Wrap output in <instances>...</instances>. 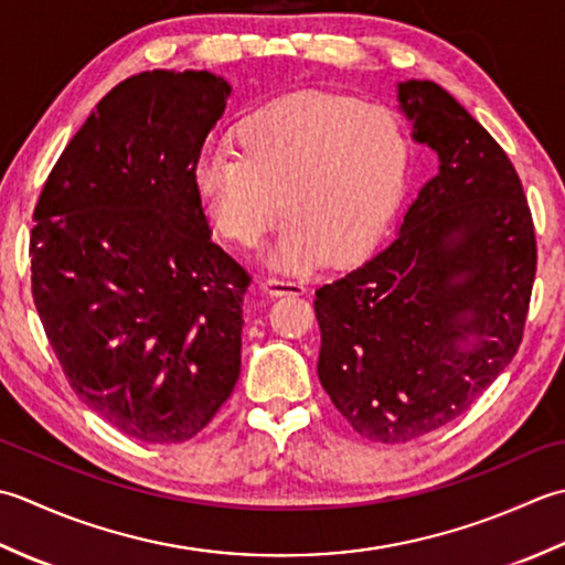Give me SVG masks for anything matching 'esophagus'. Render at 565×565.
Here are the masks:
<instances>
[{
    "instance_id": "esophagus-1",
    "label": "esophagus",
    "mask_w": 565,
    "mask_h": 565,
    "mask_svg": "<svg viewBox=\"0 0 565 565\" xmlns=\"http://www.w3.org/2000/svg\"><path fill=\"white\" fill-rule=\"evenodd\" d=\"M263 292L273 295V297H280V295H305L307 292V285L299 282V280H290V278H268L260 282Z\"/></svg>"
}]
</instances>
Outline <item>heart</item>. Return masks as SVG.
Masks as SVG:
<instances>
[{"mask_svg": "<svg viewBox=\"0 0 565 565\" xmlns=\"http://www.w3.org/2000/svg\"><path fill=\"white\" fill-rule=\"evenodd\" d=\"M234 148L194 163V194L212 226L256 248L280 212L270 260L307 273L359 258L393 216L407 172V136L393 111L331 92H297L250 111Z\"/></svg>", "mask_w": 565, "mask_h": 565, "instance_id": "obj_1", "label": "heart"}]
</instances>
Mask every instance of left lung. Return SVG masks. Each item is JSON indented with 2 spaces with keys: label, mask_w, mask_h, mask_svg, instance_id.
Here are the masks:
<instances>
[{
  "label": "left lung",
  "mask_w": 565,
  "mask_h": 565,
  "mask_svg": "<svg viewBox=\"0 0 565 565\" xmlns=\"http://www.w3.org/2000/svg\"><path fill=\"white\" fill-rule=\"evenodd\" d=\"M397 102L439 168L395 238L315 299L321 387L380 444L441 429L510 365L536 273L532 214L508 153L441 85L405 79Z\"/></svg>",
  "instance_id": "obj_1"
}]
</instances>
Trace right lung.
Instances as JSON below:
<instances>
[{"label":"right lung","mask_w":565,"mask_h":565,"mask_svg":"<svg viewBox=\"0 0 565 565\" xmlns=\"http://www.w3.org/2000/svg\"><path fill=\"white\" fill-rule=\"evenodd\" d=\"M232 85L206 71L124 79L65 146L33 212L31 290L85 405L182 444L241 373L248 273L210 238L194 163Z\"/></svg>","instance_id":"right-lung-1"}]
</instances>
